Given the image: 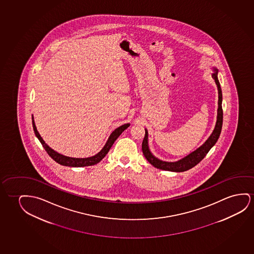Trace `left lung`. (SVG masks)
Masks as SVG:
<instances>
[{"instance_id": "obj_1", "label": "left lung", "mask_w": 254, "mask_h": 254, "mask_svg": "<svg viewBox=\"0 0 254 254\" xmlns=\"http://www.w3.org/2000/svg\"><path fill=\"white\" fill-rule=\"evenodd\" d=\"M213 71L214 73L211 75V76L214 79L215 82L218 87V108L217 122L211 136H209V138L204 142V144H202L199 148H197L196 150H194L193 152L182 159L177 162H165V161L158 159L150 152L149 145H148V131L145 129V136L142 143V150L145 158L150 165H153L154 167L164 170V171H170V172H186L197 165L205 157V155L209 152V150H211V147L214 146L215 143H217L221 133L222 125H223V110H222V90L220 83L218 82V68H213Z\"/></svg>"}]
</instances>
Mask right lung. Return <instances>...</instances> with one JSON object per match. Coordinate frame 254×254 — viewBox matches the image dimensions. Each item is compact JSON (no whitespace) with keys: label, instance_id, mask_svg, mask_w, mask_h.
Instances as JSON below:
<instances>
[{"label":"right lung","instance_id":"obj_1","mask_svg":"<svg viewBox=\"0 0 254 254\" xmlns=\"http://www.w3.org/2000/svg\"><path fill=\"white\" fill-rule=\"evenodd\" d=\"M32 125L36 137L39 139L43 148L46 150L47 153L50 155V157L52 159H54L58 164L64 165V166L82 167V166H90V165H96L97 163H99L106 156V154L109 152V150L111 149V146L113 145V143H114L115 141L117 140L118 136L121 135L122 132L125 129H127L129 127V124H125V125H122L120 127H118V128L115 129L114 131L111 133V136H109V139L107 140V142L105 143L104 148L100 150V152H98L97 155H95L93 157H85V158H75V157H66V156H64V155L55 151L47 143H45V142L42 138V136H40L39 132L36 129V125H35V121H34V118L33 117Z\"/></svg>","mask_w":254,"mask_h":254}]
</instances>
